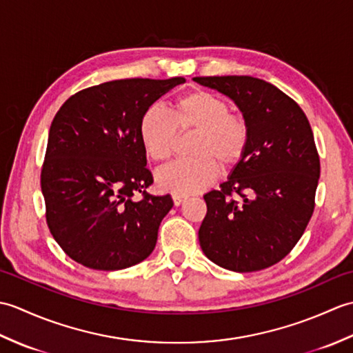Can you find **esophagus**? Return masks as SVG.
<instances>
[{
	"mask_svg": "<svg viewBox=\"0 0 353 353\" xmlns=\"http://www.w3.org/2000/svg\"><path fill=\"white\" fill-rule=\"evenodd\" d=\"M186 200V196H179V194H172V201H174L176 206H181Z\"/></svg>",
	"mask_w": 353,
	"mask_h": 353,
	"instance_id": "34e87169",
	"label": "esophagus"
}]
</instances>
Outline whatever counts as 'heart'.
<instances>
[{"instance_id":"b5f03b06","label":"heart","mask_w":353,"mask_h":353,"mask_svg":"<svg viewBox=\"0 0 353 353\" xmlns=\"http://www.w3.org/2000/svg\"><path fill=\"white\" fill-rule=\"evenodd\" d=\"M139 139L145 154L165 162L174 153L177 132H197L191 159L161 168L157 186L179 196H190L211 185L219 165L230 170L243 161L250 142L249 124L243 115L230 112L229 103L205 89H194L172 103L171 114L148 108L139 119Z\"/></svg>"}]
</instances>
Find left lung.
I'll use <instances>...</instances> for the list:
<instances>
[{
	"label": "left lung",
	"mask_w": 353,
	"mask_h": 353,
	"mask_svg": "<svg viewBox=\"0 0 353 353\" xmlns=\"http://www.w3.org/2000/svg\"><path fill=\"white\" fill-rule=\"evenodd\" d=\"M194 81L229 97L250 130L243 161L220 190L203 196L201 250L232 272L272 267L297 244L314 212L320 159L308 118L265 80L223 76Z\"/></svg>",
	"instance_id": "obj_1"
}]
</instances>
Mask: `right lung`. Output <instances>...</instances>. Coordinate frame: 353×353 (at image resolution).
Wrapping results in <instances>:
<instances>
[{
  "mask_svg": "<svg viewBox=\"0 0 353 353\" xmlns=\"http://www.w3.org/2000/svg\"><path fill=\"white\" fill-rule=\"evenodd\" d=\"M183 77L106 81L72 95L52 119L41 186L51 235L88 268L115 272L150 256L172 208L153 183L139 139L142 114ZM141 192L137 201L134 194Z\"/></svg>",
  "mask_w": 353,
  "mask_h": 353,
  "instance_id": "add662e5",
  "label": "right lung"
}]
</instances>
